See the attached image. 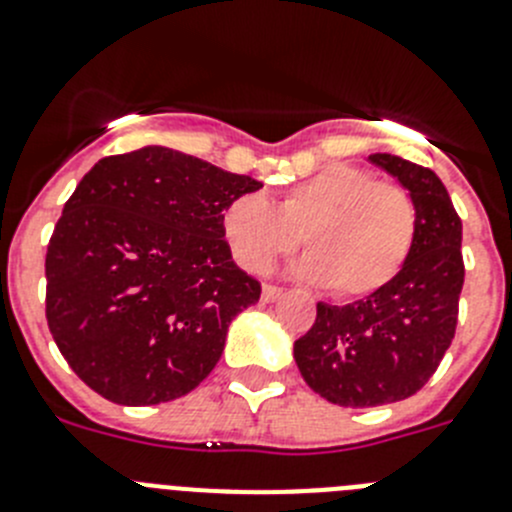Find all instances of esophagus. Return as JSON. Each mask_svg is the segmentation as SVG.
I'll return each mask as SVG.
<instances>
[{"mask_svg": "<svg viewBox=\"0 0 512 512\" xmlns=\"http://www.w3.org/2000/svg\"><path fill=\"white\" fill-rule=\"evenodd\" d=\"M282 292H284V289L277 287V284H264V289H261V300L274 302V300H279V297H282Z\"/></svg>", "mask_w": 512, "mask_h": 512, "instance_id": "34e87169", "label": "esophagus"}]
</instances>
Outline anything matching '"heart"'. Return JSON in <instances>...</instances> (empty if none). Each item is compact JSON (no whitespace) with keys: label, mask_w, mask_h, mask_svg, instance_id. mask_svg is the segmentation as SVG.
Listing matches in <instances>:
<instances>
[{"label":"heart","mask_w":512,"mask_h":512,"mask_svg":"<svg viewBox=\"0 0 512 512\" xmlns=\"http://www.w3.org/2000/svg\"><path fill=\"white\" fill-rule=\"evenodd\" d=\"M220 223L233 259L256 274L297 251L305 235L302 277L356 300L400 277L418 238V207L402 184L333 164L284 189L277 205L259 192L235 194Z\"/></svg>","instance_id":"heart-1"}]
</instances>
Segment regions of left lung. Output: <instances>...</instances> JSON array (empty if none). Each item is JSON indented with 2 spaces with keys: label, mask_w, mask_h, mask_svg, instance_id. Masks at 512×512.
Listing matches in <instances>:
<instances>
[{
  "label": "left lung",
  "mask_w": 512,
  "mask_h": 512,
  "mask_svg": "<svg viewBox=\"0 0 512 512\" xmlns=\"http://www.w3.org/2000/svg\"><path fill=\"white\" fill-rule=\"evenodd\" d=\"M369 161L413 194L418 238L390 287L343 307L318 302V318L295 341L310 390L341 408H377L415 395L454 341L464 287L461 217L441 179L390 153Z\"/></svg>",
  "instance_id": "left-lung-1"
}]
</instances>
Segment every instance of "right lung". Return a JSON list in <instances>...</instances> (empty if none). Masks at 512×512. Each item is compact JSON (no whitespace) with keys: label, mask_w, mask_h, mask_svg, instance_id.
<instances>
[{"label":"right lung","mask_w":512,"mask_h":512,"mask_svg":"<svg viewBox=\"0 0 512 512\" xmlns=\"http://www.w3.org/2000/svg\"><path fill=\"white\" fill-rule=\"evenodd\" d=\"M261 182L148 146L107 156L63 205L45 253V318L81 382L158 405L215 369L261 282L230 256L223 210Z\"/></svg>","instance_id":"1"}]
</instances>
